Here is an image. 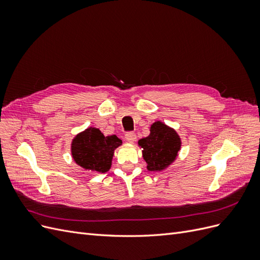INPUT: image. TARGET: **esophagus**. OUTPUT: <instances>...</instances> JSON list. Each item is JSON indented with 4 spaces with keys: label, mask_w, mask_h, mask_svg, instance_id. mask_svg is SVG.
I'll use <instances>...</instances> for the list:
<instances>
[{
    "label": "esophagus",
    "mask_w": 260,
    "mask_h": 260,
    "mask_svg": "<svg viewBox=\"0 0 260 260\" xmlns=\"http://www.w3.org/2000/svg\"><path fill=\"white\" fill-rule=\"evenodd\" d=\"M125 140H127L130 143H133L137 140L136 133L135 132H127L125 133Z\"/></svg>",
    "instance_id": "esophagus-1"
}]
</instances>
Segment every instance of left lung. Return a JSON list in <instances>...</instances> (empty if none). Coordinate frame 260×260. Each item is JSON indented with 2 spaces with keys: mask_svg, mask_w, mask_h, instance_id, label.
I'll return each instance as SVG.
<instances>
[{
  "mask_svg": "<svg viewBox=\"0 0 260 260\" xmlns=\"http://www.w3.org/2000/svg\"><path fill=\"white\" fill-rule=\"evenodd\" d=\"M138 143L143 148V158L151 171H160L168 167L176 159L181 147L177 132L160 121L154 122L149 136L139 140Z\"/></svg>",
  "mask_w": 260,
  "mask_h": 260,
  "instance_id": "obj_1",
  "label": "left lung"
}]
</instances>
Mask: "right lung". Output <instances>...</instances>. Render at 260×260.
I'll use <instances>...</instances> for the list:
<instances>
[{
  "instance_id": "add662e5",
  "label": "right lung",
  "mask_w": 260,
  "mask_h": 260,
  "mask_svg": "<svg viewBox=\"0 0 260 260\" xmlns=\"http://www.w3.org/2000/svg\"><path fill=\"white\" fill-rule=\"evenodd\" d=\"M121 144L116 136L105 137L96 128H88L79 133L72 144L75 161L84 169L106 172L111 168L115 148Z\"/></svg>"
}]
</instances>
